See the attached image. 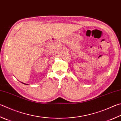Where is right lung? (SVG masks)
Wrapping results in <instances>:
<instances>
[{"label": "right lung", "mask_w": 121, "mask_h": 121, "mask_svg": "<svg viewBox=\"0 0 121 121\" xmlns=\"http://www.w3.org/2000/svg\"><path fill=\"white\" fill-rule=\"evenodd\" d=\"M22 83H24V84H25V85H26V84H25V83H23V82H22Z\"/></svg>", "instance_id": "add662e5"}]
</instances>
